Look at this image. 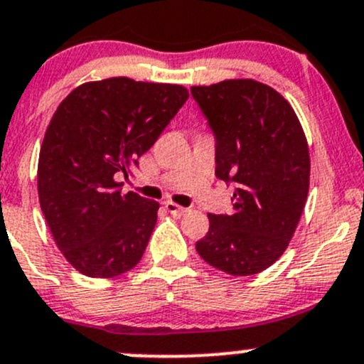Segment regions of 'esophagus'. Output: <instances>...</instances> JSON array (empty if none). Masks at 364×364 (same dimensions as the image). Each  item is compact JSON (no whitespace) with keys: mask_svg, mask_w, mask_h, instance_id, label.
Segmentation results:
<instances>
[{"mask_svg":"<svg viewBox=\"0 0 364 364\" xmlns=\"http://www.w3.org/2000/svg\"><path fill=\"white\" fill-rule=\"evenodd\" d=\"M164 205H166V209L172 214V216H183V214H186V211H188L186 208H181V205L174 204V202H166Z\"/></svg>","mask_w":364,"mask_h":364,"instance_id":"obj_1","label":"esophagus"}]
</instances>
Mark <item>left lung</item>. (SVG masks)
<instances>
[{"mask_svg": "<svg viewBox=\"0 0 364 364\" xmlns=\"http://www.w3.org/2000/svg\"><path fill=\"white\" fill-rule=\"evenodd\" d=\"M214 136L216 178L235 186L232 214H209L195 247L214 269L252 275L288 247L309 193L311 159L289 102L255 80L192 87Z\"/></svg>", "mask_w": 364, "mask_h": 364, "instance_id": "8db88e82", "label": "left lung"}]
</instances>
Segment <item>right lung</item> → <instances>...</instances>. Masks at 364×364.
Returning a JSON list of instances; mask_svg holds the SVG:
<instances>
[{
	"mask_svg": "<svg viewBox=\"0 0 364 364\" xmlns=\"http://www.w3.org/2000/svg\"><path fill=\"white\" fill-rule=\"evenodd\" d=\"M188 99L169 83L108 78L83 83L59 105L38 160V195L57 247L78 272L114 277L139 263L159 202L129 192L139 156Z\"/></svg>",
	"mask_w": 364,
	"mask_h": 364,
	"instance_id": "right-lung-1",
	"label": "right lung"
}]
</instances>
